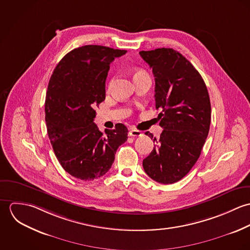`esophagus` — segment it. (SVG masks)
<instances>
[{
    "mask_svg": "<svg viewBox=\"0 0 250 250\" xmlns=\"http://www.w3.org/2000/svg\"><path fill=\"white\" fill-rule=\"evenodd\" d=\"M143 134L141 131L136 130V129H131L129 132V136L130 137H141Z\"/></svg>",
    "mask_w": 250,
    "mask_h": 250,
    "instance_id": "obj_1",
    "label": "esophagus"
}]
</instances>
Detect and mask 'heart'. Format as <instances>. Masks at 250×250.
I'll list each match as a JSON object with an SVG mask.
<instances>
[{
    "mask_svg": "<svg viewBox=\"0 0 250 250\" xmlns=\"http://www.w3.org/2000/svg\"><path fill=\"white\" fill-rule=\"evenodd\" d=\"M138 72H141V71H138ZM138 72H137V73H138Z\"/></svg>",
    "mask_w": 250,
    "mask_h": 250,
    "instance_id": "heart-1",
    "label": "heart"
}]
</instances>
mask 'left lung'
<instances>
[{
	"label": "left lung",
	"mask_w": 250,
	"mask_h": 250,
	"mask_svg": "<svg viewBox=\"0 0 250 250\" xmlns=\"http://www.w3.org/2000/svg\"><path fill=\"white\" fill-rule=\"evenodd\" d=\"M155 77L156 108L164 129L154 139L152 152L143 162L156 182L173 184L185 177L198 160L209 134L211 102L206 84L194 66L177 51L159 48L141 51ZM145 135L153 139V135Z\"/></svg>",
	"instance_id": "1"
}]
</instances>
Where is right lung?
<instances>
[{
  "instance_id": "1",
  "label": "right lung",
  "mask_w": 250,
  "mask_h": 250,
  "mask_svg": "<svg viewBox=\"0 0 250 250\" xmlns=\"http://www.w3.org/2000/svg\"><path fill=\"white\" fill-rule=\"evenodd\" d=\"M125 50L85 45L66 54L50 79L45 121L55 155L75 178L89 181L105 175L117 148L128 139V129L118 123L104 137L93 122L95 107L106 98L109 64Z\"/></svg>"
}]
</instances>
